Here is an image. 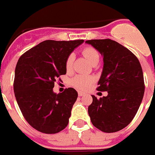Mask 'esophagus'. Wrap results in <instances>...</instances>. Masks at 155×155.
<instances>
[{
  "mask_svg": "<svg viewBox=\"0 0 155 155\" xmlns=\"http://www.w3.org/2000/svg\"><path fill=\"white\" fill-rule=\"evenodd\" d=\"M85 94V93L82 92V91H78V95L79 96H83V95H84Z\"/></svg>",
  "mask_w": 155,
  "mask_h": 155,
  "instance_id": "34e87169",
  "label": "esophagus"
}]
</instances>
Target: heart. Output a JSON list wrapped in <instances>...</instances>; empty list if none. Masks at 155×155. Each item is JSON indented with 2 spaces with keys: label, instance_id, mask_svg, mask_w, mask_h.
<instances>
[{
  "label": "heart",
  "instance_id": "heart-1",
  "mask_svg": "<svg viewBox=\"0 0 155 155\" xmlns=\"http://www.w3.org/2000/svg\"><path fill=\"white\" fill-rule=\"evenodd\" d=\"M83 54L87 58V60L91 64H96L99 61V54L95 49L92 47H87L83 50ZM74 61V55L71 53L68 56L66 61V68L67 70H71ZM94 81V78L91 76L86 75H77L71 80V84L79 90H86L88 88L90 84Z\"/></svg>",
  "mask_w": 155,
  "mask_h": 155
}]
</instances>
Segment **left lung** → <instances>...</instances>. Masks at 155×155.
Returning <instances> with one entry per match:
<instances>
[{
    "label": "left lung",
    "instance_id": "1",
    "mask_svg": "<svg viewBox=\"0 0 155 155\" xmlns=\"http://www.w3.org/2000/svg\"><path fill=\"white\" fill-rule=\"evenodd\" d=\"M103 57L98 91H108L99 99L94 95L88 114L94 127L105 133L125 128L133 120L144 94L141 65L134 53L111 39L86 41Z\"/></svg>",
    "mask_w": 155,
    "mask_h": 155
}]
</instances>
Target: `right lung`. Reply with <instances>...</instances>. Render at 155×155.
<instances>
[{
  "instance_id": "right-lung-1",
  "label": "right lung",
  "mask_w": 155,
  "mask_h": 155,
  "mask_svg": "<svg viewBox=\"0 0 155 155\" xmlns=\"http://www.w3.org/2000/svg\"><path fill=\"white\" fill-rule=\"evenodd\" d=\"M84 42L46 40L21 56L15 71L14 91L23 116L44 134H57L68 124L78 92L68 87L53 92L54 82L66 74L68 56Z\"/></svg>"
}]
</instances>
